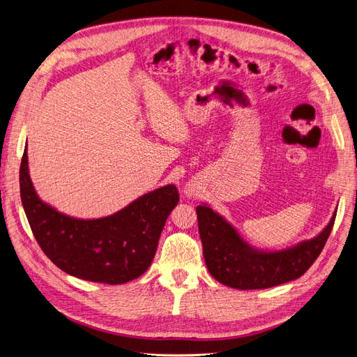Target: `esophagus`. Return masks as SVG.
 <instances>
[{
    "label": "esophagus",
    "mask_w": 357,
    "mask_h": 357,
    "mask_svg": "<svg viewBox=\"0 0 357 357\" xmlns=\"http://www.w3.org/2000/svg\"><path fill=\"white\" fill-rule=\"evenodd\" d=\"M185 194L188 195V197H191V195H195V191L192 188H185Z\"/></svg>",
    "instance_id": "1"
}]
</instances>
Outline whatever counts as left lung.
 Wrapping results in <instances>:
<instances>
[{"instance_id": "1", "label": "left lung", "mask_w": 357, "mask_h": 357, "mask_svg": "<svg viewBox=\"0 0 357 357\" xmlns=\"http://www.w3.org/2000/svg\"><path fill=\"white\" fill-rule=\"evenodd\" d=\"M335 214L324 230L310 240L280 250H261L249 245L233 224L202 202L197 207V217L205 265L218 282L236 289H266L295 280L320 256Z\"/></svg>"}]
</instances>
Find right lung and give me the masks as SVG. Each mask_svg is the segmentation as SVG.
Masks as SVG:
<instances>
[{"instance_id":"right-lung-1","label":"right lung","mask_w":357,"mask_h":357,"mask_svg":"<svg viewBox=\"0 0 357 357\" xmlns=\"http://www.w3.org/2000/svg\"><path fill=\"white\" fill-rule=\"evenodd\" d=\"M20 195L31 231L45 255L63 272L91 282L126 284L143 275L155 257L167 215L179 194L169 183L101 218H75L37 195L27 144L20 166Z\"/></svg>"}]
</instances>
